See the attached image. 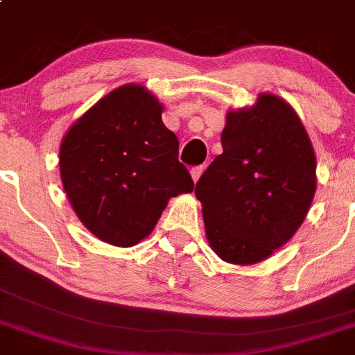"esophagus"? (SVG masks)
<instances>
[{"mask_svg":"<svg viewBox=\"0 0 355 355\" xmlns=\"http://www.w3.org/2000/svg\"><path fill=\"white\" fill-rule=\"evenodd\" d=\"M203 171H205V166H194L193 170H191V175H193V180L194 182L200 180V177H201V173H203Z\"/></svg>","mask_w":355,"mask_h":355,"instance_id":"obj_1","label":"esophagus"}]
</instances>
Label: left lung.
<instances>
[{"label": "left lung", "instance_id": "1", "mask_svg": "<svg viewBox=\"0 0 355 355\" xmlns=\"http://www.w3.org/2000/svg\"><path fill=\"white\" fill-rule=\"evenodd\" d=\"M223 154L196 184L207 238L231 264H254L293 238L315 194V154L296 112L261 94L230 112Z\"/></svg>", "mask_w": 355, "mask_h": 355}]
</instances>
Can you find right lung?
<instances>
[{"mask_svg":"<svg viewBox=\"0 0 355 355\" xmlns=\"http://www.w3.org/2000/svg\"><path fill=\"white\" fill-rule=\"evenodd\" d=\"M161 114L147 89L128 84L99 99L62 138L66 196L82 224L115 247L137 245L170 198L193 193V178L178 161V138Z\"/></svg>","mask_w":355,"mask_h":355,"instance_id":"right-lung-1","label":"right lung"}]
</instances>
